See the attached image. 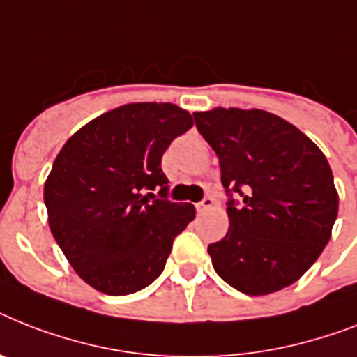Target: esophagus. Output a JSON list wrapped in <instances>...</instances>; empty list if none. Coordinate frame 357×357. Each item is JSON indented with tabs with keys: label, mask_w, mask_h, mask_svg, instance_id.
<instances>
[{
	"label": "esophagus",
	"mask_w": 357,
	"mask_h": 357,
	"mask_svg": "<svg viewBox=\"0 0 357 357\" xmlns=\"http://www.w3.org/2000/svg\"><path fill=\"white\" fill-rule=\"evenodd\" d=\"M213 205H214V199L211 198V196H205V198L202 199L199 204H196V211L202 214V213H205V211H208V208H213Z\"/></svg>",
	"instance_id": "obj_1"
}]
</instances>
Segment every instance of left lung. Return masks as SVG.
I'll use <instances>...</instances> for the list:
<instances>
[{"label": "left lung", "mask_w": 357, "mask_h": 357, "mask_svg": "<svg viewBox=\"0 0 357 357\" xmlns=\"http://www.w3.org/2000/svg\"><path fill=\"white\" fill-rule=\"evenodd\" d=\"M220 159L229 231L208 245L214 271L245 295H268L299 280L332 236L339 196L319 146L264 109L194 113Z\"/></svg>", "instance_id": "1"}]
</instances>
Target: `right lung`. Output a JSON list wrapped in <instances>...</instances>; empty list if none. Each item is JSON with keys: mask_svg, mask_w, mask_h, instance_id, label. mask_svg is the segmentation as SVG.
Masks as SVG:
<instances>
[{"mask_svg": "<svg viewBox=\"0 0 357 357\" xmlns=\"http://www.w3.org/2000/svg\"><path fill=\"white\" fill-rule=\"evenodd\" d=\"M192 124L176 104H124L89 121L58 152L43 187L49 227L91 288L135 294L163 273L196 208L167 199L161 158Z\"/></svg>", "mask_w": 357, "mask_h": 357, "instance_id": "obj_1", "label": "right lung"}]
</instances>
